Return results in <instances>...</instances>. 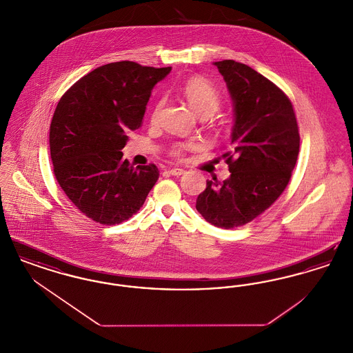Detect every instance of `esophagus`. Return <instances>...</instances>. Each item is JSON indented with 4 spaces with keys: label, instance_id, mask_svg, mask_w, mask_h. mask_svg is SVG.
<instances>
[{
    "label": "esophagus",
    "instance_id": "esophagus-1",
    "mask_svg": "<svg viewBox=\"0 0 353 353\" xmlns=\"http://www.w3.org/2000/svg\"><path fill=\"white\" fill-rule=\"evenodd\" d=\"M169 173L172 174V176H183L185 173V169L183 168H172L169 169Z\"/></svg>",
    "mask_w": 353,
    "mask_h": 353
}]
</instances>
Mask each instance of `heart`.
<instances>
[{
	"label": "heart",
	"mask_w": 353,
	"mask_h": 353,
	"mask_svg": "<svg viewBox=\"0 0 353 353\" xmlns=\"http://www.w3.org/2000/svg\"><path fill=\"white\" fill-rule=\"evenodd\" d=\"M183 95L189 103V105L202 118L212 117L221 105V95L219 91L202 78H190L189 81H186L183 85ZM161 105H163V101L156 104L152 118H157ZM193 147H194L193 143L176 144L173 148V154L181 156L183 152L190 150Z\"/></svg>",
	"instance_id": "1"
}]
</instances>
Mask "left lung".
Masks as SVG:
<instances>
[{
    "label": "left lung",
    "instance_id": "obj_1",
    "mask_svg": "<svg viewBox=\"0 0 353 353\" xmlns=\"http://www.w3.org/2000/svg\"><path fill=\"white\" fill-rule=\"evenodd\" d=\"M234 108L230 177L206 181L196 209L209 223L233 229L250 222L283 193L299 154V131L285 92L248 65L214 62Z\"/></svg>",
    "mask_w": 353,
    "mask_h": 353
}]
</instances>
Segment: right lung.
Here are the masks:
<instances>
[{"instance_id": "obj_1", "label": "right lung", "mask_w": 353, "mask_h": 353, "mask_svg": "<svg viewBox=\"0 0 353 353\" xmlns=\"http://www.w3.org/2000/svg\"><path fill=\"white\" fill-rule=\"evenodd\" d=\"M170 70L108 63L84 75L58 103L50 124L54 174L88 219L117 225L132 217L156 184L157 167L134 168L121 150L140 127L153 87Z\"/></svg>"}]
</instances>
